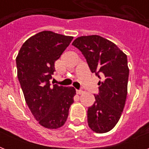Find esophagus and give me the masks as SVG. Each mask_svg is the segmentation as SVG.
Instances as JSON below:
<instances>
[{"instance_id": "1", "label": "esophagus", "mask_w": 149, "mask_h": 149, "mask_svg": "<svg viewBox=\"0 0 149 149\" xmlns=\"http://www.w3.org/2000/svg\"><path fill=\"white\" fill-rule=\"evenodd\" d=\"M77 94H82V93H84V91L82 90H77Z\"/></svg>"}]
</instances>
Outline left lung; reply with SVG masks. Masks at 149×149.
I'll use <instances>...</instances> for the list:
<instances>
[{
	"label": "left lung",
	"instance_id": "8db88e82",
	"mask_svg": "<svg viewBox=\"0 0 149 149\" xmlns=\"http://www.w3.org/2000/svg\"><path fill=\"white\" fill-rule=\"evenodd\" d=\"M72 45L81 52L92 72L101 79L99 93L87 111V122L97 133L113 129L120 119L127 93V56L111 41L99 36H81Z\"/></svg>",
	"mask_w": 149,
	"mask_h": 149
}]
</instances>
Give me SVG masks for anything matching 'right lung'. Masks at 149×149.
Listing matches in <instances>:
<instances>
[{"label":"right lung","mask_w":149,"mask_h":149,"mask_svg":"<svg viewBox=\"0 0 149 149\" xmlns=\"http://www.w3.org/2000/svg\"><path fill=\"white\" fill-rule=\"evenodd\" d=\"M72 38L41 31L25 41L16 58L17 78L27 105L36 120L49 129L65 124L76 94L73 87L51 86L49 81L56 71L55 62Z\"/></svg>","instance_id":"right-lung-1"}]
</instances>
